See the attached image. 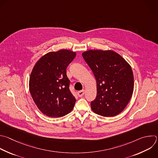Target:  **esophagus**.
Listing matches in <instances>:
<instances>
[{
	"instance_id": "obj_1",
	"label": "esophagus",
	"mask_w": 158,
	"mask_h": 158,
	"mask_svg": "<svg viewBox=\"0 0 158 158\" xmlns=\"http://www.w3.org/2000/svg\"><path fill=\"white\" fill-rule=\"evenodd\" d=\"M84 94H85V91H84V90H80V91H79L78 92H77V95H78V96L79 97H82V96H83L84 95Z\"/></svg>"
}]
</instances>
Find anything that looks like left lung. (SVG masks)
<instances>
[{"label": "left lung", "mask_w": 158, "mask_h": 158, "mask_svg": "<svg viewBox=\"0 0 158 158\" xmlns=\"http://www.w3.org/2000/svg\"><path fill=\"white\" fill-rule=\"evenodd\" d=\"M82 55L97 81V97L90 103L92 111L103 117L117 115L133 94L134 77L130 65L112 50H89Z\"/></svg>", "instance_id": "left-lung-1"}]
</instances>
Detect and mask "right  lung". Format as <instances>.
<instances>
[{"mask_svg":"<svg viewBox=\"0 0 158 158\" xmlns=\"http://www.w3.org/2000/svg\"><path fill=\"white\" fill-rule=\"evenodd\" d=\"M76 53L68 49L49 52L35 64L29 80L31 95L38 109L49 117H61L74 109L66 68Z\"/></svg>","mask_w":158,"mask_h":158,"instance_id":"right-lung-1","label":"right lung"}]
</instances>
